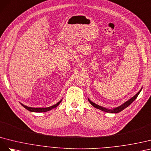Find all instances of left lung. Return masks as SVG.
Returning a JSON list of instances; mask_svg holds the SVG:
<instances>
[{"label": "left lung", "mask_w": 151, "mask_h": 151, "mask_svg": "<svg viewBox=\"0 0 151 151\" xmlns=\"http://www.w3.org/2000/svg\"><path fill=\"white\" fill-rule=\"evenodd\" d=\"M141 90H142V88L140 90V91L139 92H138L136 95H135V96H133L132 98H131L130 99H129L128 101H127V102H124V104H123L122 105H121L120 106H118V107H116V108H114L113 109H107V108H105V107H102V106H99V105H97L96 104H95V103L92 102L91 101H90L89 99H88V101H89V102L90 103V104H91L94 107H96V108H97V109H100V110L103 111H104V112H107V113H119V112H121L122 111H123L124 109H125L126 107H127L128 106H130L132 104V103L136 99L137 96H139V94L141 92Z\"/></svg>", "instance_id": "obj_1"}]
</instances>
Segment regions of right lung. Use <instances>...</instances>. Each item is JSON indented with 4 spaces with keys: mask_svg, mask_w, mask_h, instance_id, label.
Segmentation results:
<instances>
[{
    "mask_svg": "<svg viewBox=\"0 0 151 151\" xmlns=\"http://www.w3.org/2000/svg\"><path fill=\"white\" fill-rule=\"evenodd\" d=\"M61 101H62V100L60 101L59 102L57 103V104H54V106H50V107H44V108H43V107H37V108H35V107H28L27 106L23 105V104H21L22 105L25 109H27L29 111L36 112V113H42V112H47V111H50L51 109L55 108V107H56L58 106H59V104H60V103H61Z\"/></svg>",
    "mask_w": 151,
    "mask_h": 151,
    "instance_id": "right-lung-1",
    "label": "right lung"
}]
</instances>
